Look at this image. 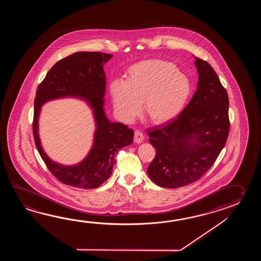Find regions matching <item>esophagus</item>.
Listing matches in <instances>:
<instances>
[{"mask_svg": "<svg viewBox=\"0 0 261 261\" xmlns=\"http://www.w3.org/2000/svg\"><path fill=\"white\" fill-rule=\"evenodd\" d=\"M134 142L135 143H137V144H140V143H142L143 141H144V134L143 133L141 132V130H139V129H136L135 132H134Z\"/></svg>", "mask_w": 261, "mask_h": 261, "instance_id": "34e87169", "label": "esophagus"}]
</instances>
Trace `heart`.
I'll return each mask as SVG.
<instances>
[{
    "label": "heart",
    "instance_id": "obj_1",
    "mask_svg": "<svg viewBox=\"0 0 261 261\" xmlns=\"http://www.w3.org/2000/svg\"><path fill=\"white\" fill-rule=\"evenodd\" d=\"M192 83L171 61L145 60L128 67L126 80L110 86L114 107L123 119L138 116L141 102L154 124H165L177 117L192 94Z\"/></svg>",
    "mask_w": 261,
    "mask_h": 261
}]
</instances>
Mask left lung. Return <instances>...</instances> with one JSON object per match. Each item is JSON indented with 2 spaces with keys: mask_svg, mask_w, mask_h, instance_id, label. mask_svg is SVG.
I'll list each match as a JSON object with an SVG mask.
<instances>
[{
  "mask_svg": "<svg viewBox=\"0 0 261 261\" xmlns=\"http://www.w3.org/2000/svg\"><path fill=\"white\" fill-rule=\"evenodd\" d=\"M195 60L199 81L192 99L175 119L147 132L155 149L147 173L161 188L177 189L199 180L214 165L228 136L227 90L207 61Z\"/></svg>",
  "mask_w": 261,
  "mask_h": 261,
  "instance_id": "1",
  "label": "left lung"
}]
</instances>
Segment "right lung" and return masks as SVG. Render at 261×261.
<instances>
[{"label":"right lung","instance_id":"obj_1","mask_svg":"<svg viewBox=\"0 0 261 261\" xmlns=\"http://www.w3.org/2000/svg\"><path fill=\"white\" fill-rule=\"evenodd\" d=\"M112 57L101 52L73 53L58 61L37 88L33 122L35 145L50 172L67 186L84 189L100 187L112 174L116 154L133 143V129L121 123L109 121L103 110L106 86L103 64ZM68 95L88 100L97 126L89 155L73 167H63L51 161L41 148L38 135L40 106L47 100Z\"/></svg>","mask_w":261,"mask_h":261}]
</instances>
